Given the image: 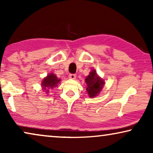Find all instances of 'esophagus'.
I'll return each instance as SVG.
<instances>
[{
  "label": "esophagus",
  "mask_w": 153,
  "mask_h": 153,
  "mask_svg": "<svg viewBox=\"0 0 153 153\" xmlns=\"http://www.w3.org/2000/svg\"><path fill=\"white\" fill-rule=\"evenodd\" d=\"M76 74H69V78L71 79H76Z\"/></svg>",
  "instance_id": "obj_1"
}]
</instances>
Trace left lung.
Listing matches in <instances>:
<instances>
[{
	"mask_svg": "<svg viewBox=\"0 0 153 153\" xmlns=\"http://www.w3.org/2000/svg\"><path fill=\"white\" fill-rule=\"evenodd\" d=\"M87 84L86 91L90 97H95L102 91L104 81L97 74L96 70H93L85 79Z\"/></svg>",
	"mask_w": 153,
	"mask_h": 153,
	"instance_id": "left-lung-1",
	"label": "left lung"
}]
</instances>
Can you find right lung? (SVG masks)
<instances>
[{"label":"right lung","mask_w":153,"mask_h":153,"mask_svg":"<svg viewBox=\"0 0 153 153\" xmlns=\"http://www.w3.org/2000/svg\"><path fill=\"white\" fill-rule=\"evenodd\" d=\"M60 80L57 78L54 74H48L45 79H43L42 82V86L43 88V90H45V92H49L50 88H53L54 87L57 86L58 83H59Z\"/></svg>","instance_id":"right-lung-1"}]
</instances>
